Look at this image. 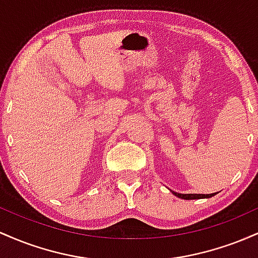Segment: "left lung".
I'll return each instance as SVG.
<instances>
[{
  "instance_id": "left-lung-1",
  "label": "left lung",
  "mask_w": 258,
  "mask_h": 258,
  "mask_svg": "<svg viewBox=\"0 0 258 258\" xmlns=\"http://www.w3.org/2000/svg\"><path fill=\"white\" fill-rule=\"evenodd\" d=\"M172 191V190H171ZM173 195H176L177 198H180V199L184 200H194V199H209V198H212L214 195L217 193H212V194H180V193H176V191H172Z\"/></svg>"
}]
</instances>
